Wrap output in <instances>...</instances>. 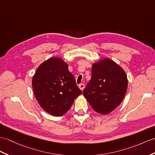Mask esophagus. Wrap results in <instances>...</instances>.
<instances>
[{
	"label": "esophagus",
	"instance_id": "1",
	"mask_svg": "<svg viewBox=\"0 0 155 155\" xmlns=\"http://www.w3.org/2000/svg\"><path fill=\"white\" fill-rule=\"evenodd\" d=\"M78 87H79V88H80L81 91H83L85 88V85L84 84H81L78 85Z\"/></svg>",
	"mask_w": 155,
	"mask_h": 155
}]
</instances>
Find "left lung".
<instances>
[{"label":"left lung","instance_id":"8db88e82","mask_svg":"<svg viewBox=\"0 0 155 155\" xmlns=\"http://www.w3.org/2000/svg\"><path fill=\"white\" fill-rule=\"evenodd\" d=\"M127 84V75L122 68L105 58L93 64L91 78L83 94L94 110L107 115L122 103Z\"/></svg>","mask_w":155,"mask_h":155}]
</instances>
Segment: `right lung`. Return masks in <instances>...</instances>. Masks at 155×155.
<instances>
[{
  "instance_id": "right-lung-1",
  "label": "right lung",
  "mask_w": 155,
  "mask_h": 155,
  "mask_svg": "<svg viewBox=\"0 0 155 155\" xmlns=\"http://www.w3.org/2000/svg\"><path fill=\"white\" fill-rule=\"evenodd\" d=\"M32 87L41 107L54 116L66 114L82 93L68 64L59 57L41 64L33 76Z\"/></svg>"
}]
</instances>
